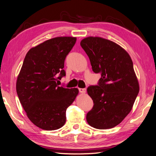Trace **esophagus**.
<instances>
[{
  "instance_id": "esophagus-1",
  "label": "esophagus",
  "mask_w": 156,
  "mask_h": 156,
  "mask_svg": "<svg viewBox=\"0 0 156 156\" xmlns=\"http://www.w3.org/2000/svg\"><path fill=\"white\" fill-rule=\"evenodd\" d=\"M79 92H80L81 94H85L86 89H85V88H79Z\"/></svg>"
}]
</instances>
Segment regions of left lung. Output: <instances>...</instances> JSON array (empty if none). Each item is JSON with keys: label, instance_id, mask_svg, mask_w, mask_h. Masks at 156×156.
<instances>
[{"label": "left lung", "instance_id": "obj_1", "mask_svg": "<svg viewBox=\"0 0 156 156\" xmlns=\"http://www.w3.org/2000/svg\"><path fill=\"white\" fill-rule=\"evenodd\" d=\"M80 45L92 71L101 73L99 85L87 87L94 106L86 119L94 128H113L129 114L139 92L132 59L121 46L101 37L83 38Z\"/></svg>", "mask_w": 156, "mask_h": 156}]
</instances>
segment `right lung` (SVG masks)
I'll return each instance as SVG.
<instances>
[{
    "mask_svg": "<svg viewBox=\"0 0 156 156\" xmlns=\"http://www.w3.org/2000/svg\"><path fill=\"white\" fill-rule=\"evenodd\" d=\"M76 41V37L71 36L49 39L30 49L24 58L16 90L27 117L39 128H61L66 122L67 108L78 94V88L58 84V80L66 75L65 58Z\"/></svg>",
    "mask_w": 156,
    "mask_h": 156,
    "instance_id": "right-lung-1",
    "label": "right lung"
}]
</instances>
